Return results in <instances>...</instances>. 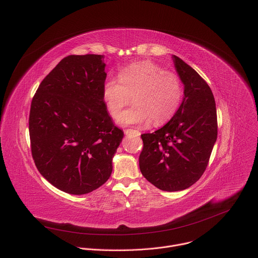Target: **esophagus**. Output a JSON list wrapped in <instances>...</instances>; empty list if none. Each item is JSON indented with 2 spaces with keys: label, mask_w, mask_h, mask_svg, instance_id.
<instances>
[{
  "label": "esophagus",
  "mask_w": 258,
  "mask_h": 258,
  "mask_svg": "<svg viewBox=\"0 0 258 258\" xmlns=\"http://www.w3.org/2000/svg\"><path fill=\"white\" fill-rule=\"evenodd\" d=\"M124 134L125 135H134V136H140L141 133L139 131H136V130H132V128H127L124 131Z\"/></svg>",
  "instance_id": "obj_1"
}]
</instances>
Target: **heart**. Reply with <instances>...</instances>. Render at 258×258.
I'll use <instances>...</instances> for the list:
<instances>
[{"label": "heart", "mask_w": 258, "mask_h": 258, "mask_svg": "<svg viewBox=\"0 0 258 258\" xmlns=\"http://www.w3.org/2000/svg\"><path fill=\"white\" fill-rule=\"evenodd\" d=\"M135 102V106L122 112L121 124H142L150 121L158 126L167 122L177 111L182 98L178 77L152 61L131 64L118 73V81L107 80L102 98L109 114L116 118L121 109Z\"/></svg>", "instance_id": "obj_1"}]
</instances>
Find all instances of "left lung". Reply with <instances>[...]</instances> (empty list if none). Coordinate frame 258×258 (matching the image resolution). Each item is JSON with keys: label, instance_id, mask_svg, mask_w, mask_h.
<instances>
[{"label": "left lung", "instance_id": "1", "mask_svg": "<svg viewBox=\"0 0 258 258\" xmlns=\"http://www.w3.org/2000/svg\"><path fill=\"white\" fill-rule=\"evenodd\" d=\"M185 86L182 103L160 130L143 134L139 157L142 174L162 191L191 187L204 173L217 138V116L208 84L191 66L173 55Z\"/></svg>", "mask_w": 258, "mask_h": 258}]
</instances>
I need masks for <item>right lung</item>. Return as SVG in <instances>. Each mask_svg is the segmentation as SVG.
Masks as SVG:
<instances>
[{
  "label": "right lung",
  "mask_w": 258,
  "mask_h": 258,
  "mask_svg": "<svg viewBox=\"0 0 258 258\" xmlns=\"http://www.w3.org/2000/svg\"><path fill=\"white\" fill-rule=\"evenodd\" d=\"M103 55L63 58L36 90L29 112L31 155L57 189L88 194L107 181L123 138L102 98Z\"/></svg>",
  "instance_id": "1"
}]
</instances>
